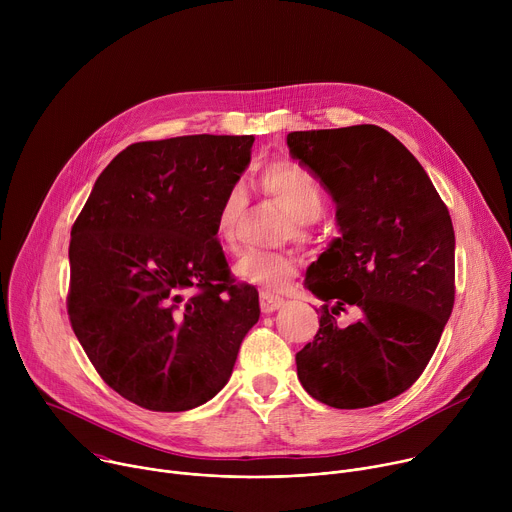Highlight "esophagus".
<instances>
[{"mask_svg": "<svg viewBox=\"0 0 512 512\" xmlns=\"http://www.w3.org/2000/svg\"><path fill=\"white\" fill-rule=\"evenodd\" d=\"M259 304H261V312H263V314H271V312L279 310V308L285 304V300H283V298H279V296L269 294V291H261Z\"/></svg>", "mask_w": 512, "mask_h": 512, "instance_id": "obj_1", "label": "esophagus"}]
</instances>
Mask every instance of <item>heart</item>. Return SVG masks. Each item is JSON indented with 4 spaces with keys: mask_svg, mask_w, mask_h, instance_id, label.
<instances>
[{
    "mask_svg": "<svg viewBox=\"0 0 512 512\" xmlns=\"http://www.w3.org/2000/svg\"><path fill=\"white\" fill-rule=\"evenodd\" d=\"M259 190L269 200L281 204L291 221L285 227V239L294 237L300 243L312 239V223L322 214L326 194L320 182L300 164L275 160L263 166L257 176ZM249 212V198L241 186H233L223 196L214 214V235L227 253L241 247V229ZM298 273L294 251H247L235 265V275L263 291H281Z\"/></svg>",
    "mask_w": 512,
    "mask_h": 512,
    "instance_id": "obj_1",
    "label": "heart"
}]
</instances>
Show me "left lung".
Masks as SVG:
<instances>
[{
  "label": "left lung",
  "instance_id": "1",
  "mask_svg": "<svg viewBox=\"0 0 512 512\" xmlns=\"http://www.w3.org/2000/svg\"><path fill=\"white\" fill-rule=\"evenodd\" d=\"M287 145L336 202L342 233L304 281L324 306L314 340L296 354L300 383L336 409L385 403L421 377L454 308L448 206L383 127L291 131ZM346 305L363 318L340 329Z\"/></svg>",
  "mask_w": 512,
  "mask_h": 512
}]
</instances>
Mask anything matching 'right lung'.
<instances>
[{
    "label": "right lung",
    "instance_id": "1",
    "mask_svg": "<svg viewBox=\"0 0 512 512\" xmlns=\"http://www.w3.org/2000/svg\"><path fill=\"white\" fill-rule=\"evenodd\" d=\"M253 135L131 143L97 178L70 231V326L101 379L150 411L221 391L259 296L231 275L214 214Z\"/></svg>",
    "mask_w": 512,
    "mask_h": 512
}]
</instances>
